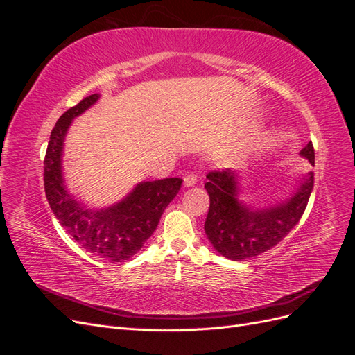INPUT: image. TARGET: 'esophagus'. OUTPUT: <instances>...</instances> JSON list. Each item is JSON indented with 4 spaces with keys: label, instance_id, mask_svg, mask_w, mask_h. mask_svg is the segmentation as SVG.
Returning a JSON list of instances; mask_svg holds the SVG:
<instances>
[{
    "label": "esophagus",
    "instance_id": "34e87169",
    "mask_svg": "<svg viewBox=\"0 0 355 355\" xmlns=\"http://www.w3.org/2000/svg\"><path fill=\"white\" fill-rule=\"evenodd\" d=\"M196 184H197V176H196V175L189 173V175H187V176L184 178V185H185V187H194Z\"/></svg>",
    "mask_w": 355,
    "mask_h": 355
}]
</instances>
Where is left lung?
Instances as JSON below:
<instances>
[{
	"label": "left lung",
	"instance_id": "8db88e82",
	"mask_svg": "<svg viewBox=\"0 0 355 355\" xmlns=\"http://www.w3.org/2000/svg\"><path fill=\"white\" fill-rule=\"evenodd\" d=\"M314 164L313 142L300 151ZM239 175L235 171H209L206 188L210 197L204 231L222 256L243 261L272 249L292 231L302 218L314 187V173L309 171L299 189L287 201L277 206L252 210L239 201Z\"/></svg>",
	"mask_w": 355,
	"mask_h": 355
}]
</instances>
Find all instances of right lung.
<instances>
[{"instance_id": "1", "label": "right lung", "mask_w": 355, "mask_h": 355, "mask_svg": "<svg viewBox=\"0 0 355 355\" xmlns=\"http://www.w3.org/2000/svg\"><path fill=\"white\" fill-rule=\"evenodd\" d=\"M98 99V93L87 96L63 114L51 130L44 158V189L56 219L85 252L108 262H123L151 237L164 209L178 196L182 179L141 182L124 200L99 210L75 200L62 173L63 141L73 118Z\"/></svg>"}]
</instances>
